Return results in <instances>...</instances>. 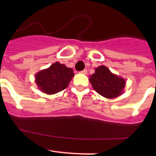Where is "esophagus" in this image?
Listing matches in <instances>:
<instances>
[{
  "label": "esophagus",
  "mask_w": 156,
  "mask_h": 156,
  "mask_svg": "<svg viewBox=\"0 0 156 156\" xmlns=\"http://www.w3.org/2000/svg\"><path fill=\"white\" fill-rule=\"evenodd\" d=\"M80 73H82V74H87V69L82 70V71H80Z\"/></svg>",
  "instance_id": "34e87169"
}]
</instances>
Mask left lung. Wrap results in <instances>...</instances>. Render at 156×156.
Instances as JSON below:
<instances>
[{
    "label": "left lung",
    "instance_id": "obj_1",
    "mask_svg": "<svg viewBox=\"0 0 156 156\" xmlns=\"http://www.w3.org/2000/svg\"><path fill=\"white\" fill-rule=\"evenodd\" d=\"M89 80L95 91L107 98H114L121 94L126 83L104 66L95 69V73Z\"/></svg>",
    "mask_w": 156,
    "mask_h": 156
}]
</instances>
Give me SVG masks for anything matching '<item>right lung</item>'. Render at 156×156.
Returning a JSON list of instances; mask_svg holds the SVG:
<instances>
[{
	"instance_id": "right-lung-1",
	"label": "right lung",
	"mask_w": 156,
	"mask_h": 156,
	"mask_svg": "<svg viewBox=\"0 0 156 156\" xmlns=\"http://www.w3.org/2000/svg\"><path fill=\"white\" fill-rule=\"evenodd\" d=\"M73 76L72 69L55 62L36 75V83L43 92L53 94L67 87Z\"/></svg>"
}]
</instances>
